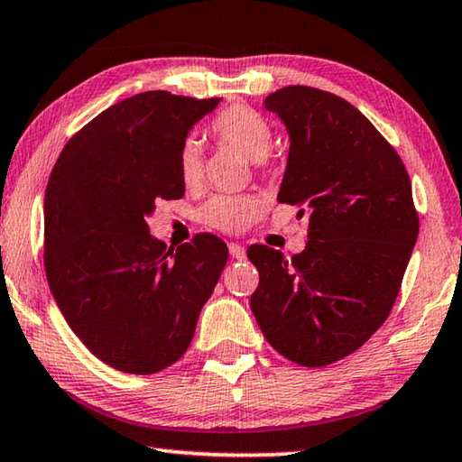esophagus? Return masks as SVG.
I'll list each match as a JSON object with an SVG mask.
<instances>
[{"label": "esophagus", "instance_id": "esophagus-1", "mask_svg": "<svg viewBox=\"0 0 462 462\" xmlns=\"http://www.w3.org/2000/svg\"><path fill=\"white\" fill-rule=\"evenodd\" d=\"M229 254H231V257H236V260H244L245 257V247L241 245V244H229Z\"/></svg>", "mask_w": 462, "mask_h": 462}]
</instances>
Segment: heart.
<instances>
[{"label":"heart","instance_id":"1","mask_svg":"<svg viewBox=\"0 0 462 462\" xmlns=\"http://www.w3.org/2000/svg\"><path fill=\"white\" fill-rule=\"evenodd\" d=\"M208 132L215 140L231 145L252 162H263L273 142L270 119L257 109L241 103L218 113L210 121ZM176 168L186 189H197L202 182V172H205L202 152L200 145L190 137L178 148ZM199 215L207 226L226 233H239L260 215V202L252 197H244V194H215L213 199L207 200Z\"/></svg>","mask_w":462,"mask_h":462}]
</instances>
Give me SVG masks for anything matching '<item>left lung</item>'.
I'll return each instance as SVG.
<instances>
[{
    "label": "left lung",
    "instance_id": "8db88e82",
    "mask_svg": "<svg viewBox=\"0 0 462 462\" xmlns=\"http://www.w3.org/2000/svg\"><path fill=\"white\" fill-rule=\"evenodd\" d=\"M290 132L278 200L309 221L302 254L255 244L252 310L268 343L302 367H325L390 317L418 239L408 170L343 97L292 85L265 97Z\"/></svg>",
    "mask_w": 462,
    "mask_h": 462
}]
</instances>
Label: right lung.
<instances>
[{"mask_svg": "<svg viewBox=\"0 0 462 462\" xmlns=\"http://www.w3.org/2000/svg\"><path fill=\"white\" fill-rule=\"evenodd\" d=\"M218 99L148 91L64 145L44 197V268L62 317L97 359L150 375L182 357L226 263L210 233L166 247L145 223L184 194L178 148Z\"/></svg>", "mask_w": 462, "mask_h": 462, "instance_id": "right-lung-1", "label": "right lung"}]
</instances>
